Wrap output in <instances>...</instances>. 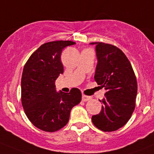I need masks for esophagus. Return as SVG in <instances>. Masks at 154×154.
<instances>
[{
    "label": "esophagus",
    "mask_w": 154,
    "mask_h": 154,
    "mask_svg": "<svg viewBox=\"0 0 154 154\" xmlns=\"http://www.w3.org/2000/svg\"><path fill=\"white\" fill-rule=\"evenodd\" d=\"M82 101H88V100H91V97L90 96H87V95L85 94H82Z\"/></svg>",
    "instance_id": "esophagus-1"
}]
</instances>
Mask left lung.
I'll return each mask as SVG.
<instances>
[{
	"instance_id": "1",
	"label": "left lung",
	"mask_w": 154,
	"mask_h": 154,
	"mask_svg": "<svg viewBox=\"0 0 154 154\" xmlns=\"http://www.w3.org/2000/svg\"><path fill=\"white\" fill-rule=\"evenodd\" d=\"M97 58L94 80L106 90L101 111L91 117L92 122L103 131H116L128 122L135 108L137 84L129 60L119 48L94 42Z\"/></svg>"
}]
</instances>
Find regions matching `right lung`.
Wrapping results in <instances>:
<instances>
[{"instance_id": "right-lung-1", "label": "right lung", "mask_w": 154, "mask_h": 154, "mask_svg": "<svg viewBox=\"0 0 154 154\" xmlns=\"http://www.w3.org/2000/svg\"><path fill=\"white\" fill-rule=\"evenodd\" d=\"M71 41H55L39 47L23 68L21 100L25 113L39 129L54 132L63 128L69 119L72 108L82 100L79 88L69 93L57 92L55 81L63 73L62 51L75 45Z\"/></svg>"}]
</instances>
